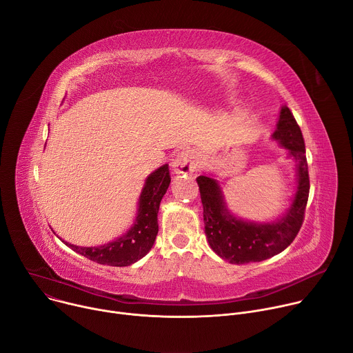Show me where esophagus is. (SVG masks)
Instances as JSON below:
<instances>
[{"mask_svg":"<svg viewBox=\"0 0 353 353\" xmlns=\"http://www.w3.org/2000/svg\"><path fill=\"white\" fill-rule=\"evenodd\" d=\"M172 168L175 174H190L199 168V163L196 155L192 150H182L176 154L175 160L172 161Z\"/></svg>","mask_w":353,"mask_h":353,"instance_id":"34e87169","label":"esophagus"}]
</instances>
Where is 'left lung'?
I'll list each match as a JSON object with an SVG mask.
<instances>
[{
  "instance_id": "8db88e82",
  "label": "left lung",
  "mask_w": 353,
  "mask_h": 353,
  "mask_svg": "<svg viewBox=\"0 0 353 353\" xmlns=\"http://www.w3.org/2000/svg\"><path fill=\"white\" fill-rule=\"evenodd\" d=\"M272 140L288 150L296 164V192L288 210L273 221H251L237 217L225 203L217 179L209 175L196 178L203 205L205 232L210 248L230 263L261 262L286 250L303 224L310 179L301 130L288 106H282Z\"/></svg>"
}]
</instances>
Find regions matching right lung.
<instances>
[{
	"instance_id": "right-lung-1",
	"label": "right lung",
	"mask_w": 353,
	"mask_h": 353,
	"mask_svg": "<svg viewBox=\"0 0 353 353\" xmlns=\"http://www.w3.org/2000/svg\"><path fill=\"white\" fill-rule=\"evenodd\" d=\"M171 182L168 164L151 172L141 189L137 214L132 227L113 241L98 247H80L63 241L77 254L94 262L110 266H129L141 259L152 248L159 232V214L161 199Z\"/></svg>"
}]
</instances>
